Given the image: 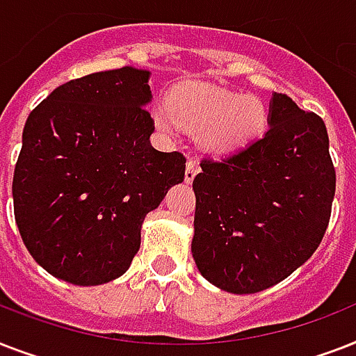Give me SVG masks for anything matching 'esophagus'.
Instances as JSON below:
<instances>
[{"label": "esophagus", "instance_id": "obj_1", "mask_svg": "<svg viewBox=\"0 0 356 356\" xmlns=\"http://www.w3.org/2000/svg\"><path fill=\"white\" fill-rule=\"evenodd\" d=\"M197 170H200V166H197V162H195V159H192L190 156L188 162H186V172H184V181L186 183H192L195 177V173H197Z\"/></svg>", "mask_w": 356, "mask_h": 356}]
</instances>
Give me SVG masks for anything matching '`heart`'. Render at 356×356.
I'll list each match as a JSON object with an SVG mask.
<instances>
[{"label": "heart", "instance_id": "1", "mask_svg": "<svg viewBox=\"0 0 356 356\" xmlns=\"http://www.w3.org/2000/svg\"><path fill=\"white\" fill-rule=\"evenodd\" d=\"M153 118L166 133H175L179 122L194 131H203L207 147L229 151L248 144L264 131L268 111L254 96L186 86L173 94L172 107H155Z\"/></svg>", "mask_w": 356, "mask_h": 356}]
</instances>
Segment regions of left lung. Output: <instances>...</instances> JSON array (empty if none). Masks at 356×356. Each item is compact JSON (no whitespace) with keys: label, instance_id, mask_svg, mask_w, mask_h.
<instances>
[{"label":"left lung","instance_id":"left-lung-1","mask_svg":"<svg viewBox=\"0 0 356 356\" xmlns=\"http://www.w3.org/2000/svg\"><path fill=\"white\" fill-rule=\"evenodd\" d=\"M334 190L323 120L275 92L262 138L201 161L192 240L197 270L231 293L281 282L321 243Z\"/></svg>","mask_w":356,"mask_h":356}]
</instances>
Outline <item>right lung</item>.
<instances>
[{
    "label": "right lung",
    "instance_id": "obj_1",
    "mask_svg": "<svg viewBox=\"0 0 356 356\" xmlns=\"http://www.w3.org/2000/svg\"><path fill=\"white\" fill-rule=\"evenodd\" d=\"M149 72L64 83L31 111L14 166V218L33 259L72 284L123 275L147 212L183 183V153L156 151Z\"/></svg>",
    "mask_w": 356,
    "mask_h": 356
}]
</instances>
